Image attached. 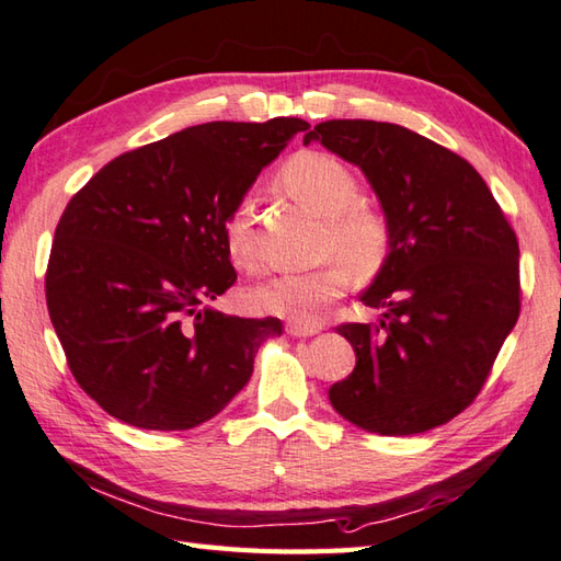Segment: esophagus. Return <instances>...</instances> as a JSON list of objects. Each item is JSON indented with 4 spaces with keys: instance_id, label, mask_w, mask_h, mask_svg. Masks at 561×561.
<instances>
[{
    "instance_id": "esophagus-1",
    "label": "esophagus",
    "mask_w": 561,
    "mask_h": 561,
    "mask_svg": "<svg viewBox=\"0 0 561 561\" xmlns=\"http://www.w3.org/2000/svg\"><path fill=\"white\" fill-rule=\"evenodd\" d=\"M285 331H288V334L293 336V339H307V336H314V334H319V331H322V327H305V324H288L285 327Z\"/></svg>"
}]
</instances>
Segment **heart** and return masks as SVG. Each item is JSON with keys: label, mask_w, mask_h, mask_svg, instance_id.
Here are the masks:
<instances>
[{"label": "heart", "mask_w": 561, "mask_h": 561, "mask_svg": "<svg viewBox=\"0 0 561 561\" xmlns=\"http://www.w3.org/2000/svg\"><path fill=\"white\" fill-rule=\"evenodd\" d=\"M278 186L307 210L324 217L322 251L331 256L312 271L280 273L256 285L249 300L261 314L317 327L331 302L351 285V273L375 278L394 251V225L380 205L358 201L360 184L336 157L317 150L290 154L278 169ZM225 247L232 264L254 271L259 249L249 205H239L225 222Z\"/></svg>", "instance_id": "1"}]
</instances>
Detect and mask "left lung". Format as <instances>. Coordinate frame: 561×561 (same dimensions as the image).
<instances>
[{
	"label": "left lung",
	"mask_w": 561,
	"mask_h": 561,
	"mask_svg": "<svg viewBox=\"0 0 561 561\" xmlns=\"http://www.w3.org/2000/svg\"><path fill=\"white\" fill-rule=\"evenodd\" d=\"M360 167L394 225V251L341 324L356 368L331 385L341 416L380 436L448 424L474 402L520 312L518 239L477 169L428 137L377 121H327L305 145Z\"/></svg>",
	"instance_id": "obj_1"
}]
</instances>
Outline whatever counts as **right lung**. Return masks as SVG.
Segmentation results:
<instances>
[{
  "mask_svg": "<svg viewBox=\"0 0 561 561\" xmlns=\"http://www.w3.org/2000/svg\"><path fill=\"white\" fill-rule=\"evenodd\" d=\"M300 118L215 121L113 159L57 222L45 300L79 387L113 419L186 431L232 402L280 322L208 302L237 280L225 222Z\"/></svg>",
  "mask_w": 561,
  "mask_h": 561,
  "instance_id": "right-lung-1",
  "label": "right lung"
}]
</instances>
